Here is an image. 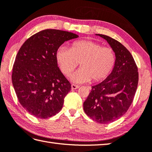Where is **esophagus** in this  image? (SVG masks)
Segmentation results:
<instances>
[{"instance_id": "obj_1", "label": "esophagus", "mask_w": 152, "mask_h": 152, "mask_svg": "<svg viewBox=\"0 0 152 152\" xmlns=\"http://www.w3.org/2000/svg\"><path fill=\"white\" fill-rule=\"evenodd\" d=\"M79 87V85H76L75 84L71 85V88H72V89H76V88H78Z\"/></svg>"}]
</instances>
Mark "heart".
<instances>
[{"instance_id":"obj_1","label":"heart","mask_w":152,"mask_h":152,"mask_svg":"<svg viewBox=\"0 0 152 152\" xmlns=\"http://www.w3.org/2000/svg\"><path fill=\"white\" fill-rule=\"evenodd\" d=\"M56 58L66 77L71 75L80 63L81 68L71 77L72 81L78 83L91 79L94 82L102 81L110 73L116 63V54L113 48L91 40L73 42L69 49L60 48Z\"/></svg>"}]
</instances>
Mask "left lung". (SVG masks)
Wrapping results in <instances>:
<instances>
[{"label":"left lung","instance_id":"obj_1","mask_svg":"<svg viewBox=\"0 0 152 152\" xmlns=\"http://www.w3.org/2000/svg\"><path fill=\"white\" fill-rule=\"evenodd\" d=\"M105 39L116 54V63L107 79L92 89L83 103L87 116L96 122H113L126 113L132 102L138 83V69L130 52L121 42L98 34Z\"/></svg>","mask_w":152,"mask_h":152}]
</instances>
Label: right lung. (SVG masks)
I'll return each mask as SVG.
<instances>
[{
    "label": "right lung",
    "instance_id": "right-lung-1",
    "mask_svg": "<svg viewBox=\"0 0 152 152\" xmlns=\"http://www.w3.org/2000/svg\"><path fill=\"white\" fill-rule=\"evenodd\" d=\"M77 37L66 31L44 30L20 48L13 65L12 85L20 104L36 118H50L61 110L71 85L58 67L56 53L65 41Z\"/></svg>",
    "mask_w": 152,
    "mask_h": 152
}]
</instances>
